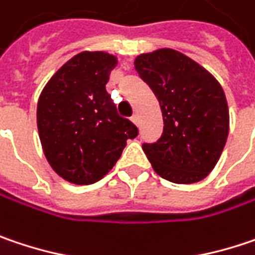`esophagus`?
Instances as JSON below:
<instances>
[{"label": "esophagus", "instance_id": "1", "mask_svg": "<svg viewBox=\"0 0 255 255\" xmlns=\"http://www.w3.org/2000/svg\"><path fill=\"white\" fill-rule=\"evenodd\" d=\"M132 122H133V123H135L136 126H139V116H137L136 113H135V115L132 116Z\"/></svg>", "mask_w": 255, "mask_h": 255}]
</instances>
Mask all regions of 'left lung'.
Instances as JSON below:
<instances>
[{
	"label": "left lung",
	"mask_w": 255,
	"mask_h": 255,
	"mask_svg": "<svg viewBox=\"0 0 255 255\" xmlns=\"http://www.w3.org/2000/svg\"><path fill=\"white\" fill-rule=\"evenodd\" d=\"M135 69L159 103L164 130L142 149L162 178L193 184L218 164L229 133V110L219 81L184 53L170 47L140 53Z\"/></svg>",
	"instance_id": "left-lung-1"
}]
</instances>
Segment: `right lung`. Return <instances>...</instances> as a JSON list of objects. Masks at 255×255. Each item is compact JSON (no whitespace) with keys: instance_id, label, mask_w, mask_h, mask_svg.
Returning <instances> with one entry per match:
<instances>
[{"instance_id":"obj_1","label":"right lung","mask_w":255,"mask_h":255,"mask_svg":"<svg viewBox=\"0 0 255 255\" xmlns=\"http://www.w3.org/2000/svg\"><path fill=\"white\" fill-rule=\"evenodd\" d=\"M118 58L84 50L47 81L37 101V130L47 162L72 184L101 180L118 162L137 128L120 118L106 91Z\"/></svg>"}]
</instances>
